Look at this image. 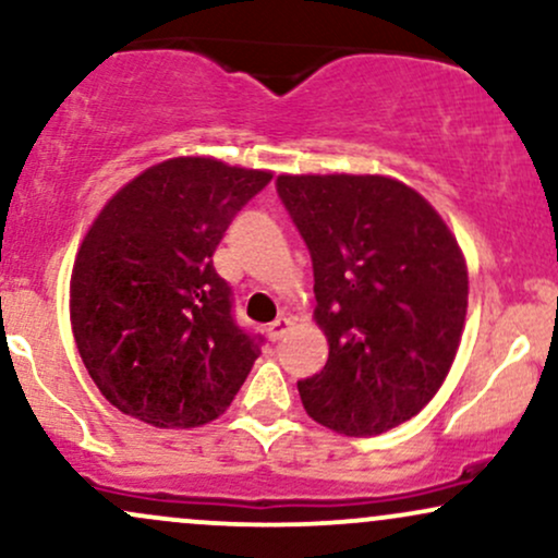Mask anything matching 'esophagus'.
<instances>
[{
    "label": "esophagus",
    "mask_w": 558,
    "mask_h": 558,
    "mask_svg": "<svg viewBox=\"0 0 558 558\" xmlns=\"http://www.w3.org/2000/svg\"><path fill=\"white\" fill-rule=\"evenodd\" d=\"M291 330V319L288 317H278L275 323L267 328V336H270V341H280V338L286 336V332Z\"/></svg>",
    "instance_id": "34e87169"
}]
</instances>
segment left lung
<instances>
[{
	"mask_svg": "<svg viewBox=\"0 0 558 558\" xmlns=\"http://www.w3.org/2000/svg\"><path fill=\"white\" fill-rule=\"evenodd\" d=\"M278 196L312 257L328 362L299 380L306 414L367 438L427 407L457 356L466 265L417 191L386 175H280Z\"/></svg>",
	"mask_w": 558,
	"mask_h": 558,
	"instance_id": "8db88e82",
	"label": "left lung"
}]
</instances>
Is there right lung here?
<instances>
[{"label": "right lung", "instance_id": "obj_1", "mask_svg": "<svg viewBox=\"0 0 558 558\" xmlns=\"http://www.w3.org/2000/svg\"><path fill=\"white\" fill-rule=\"evenodd\" d=\"M270 181L267 170L175 157L123 185L88 228L70 323L96 388L128 417L207 425L252 373L262 338L235 323L213 254Z\"/></svg>", "mask_w": 558, "mask_h": 558}]
</instances>
